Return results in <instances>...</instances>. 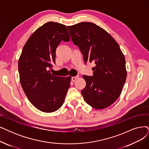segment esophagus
Masks as SVG:
<instances>
[{
	"instance_id": "obj_1",
	"label": "esophagus",
	"mask_w": 149,
	"mask_h": 149,
	"mask_svg": "<svg viewBox=\"0 0 149 149\" xmlns=\"http://www.w3.org/2000/svg\"><path fill=\"white\" fill-rule=\"evenodd\" d=\"M79 78V76H74V77H72V78H71V80H72V81H73V82H74L75 81H76L77 79H78V78Z\"/></svg>"
}]
</instances>
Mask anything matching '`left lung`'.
<instances>
[{"mask_svg": "<svg viewBox=\"0 0 149 149\" xmlns=\"http://www.w3.org/2000/svg\"><path fill=\"white\" fill-rule=\"evenodd\" d=\"M71 40L79 47L85 63L94 62L92 76L83 75L86 86L81 91L86 102L104 109L119 97L127 78L125 58L119 45L105 30L92 22L68 26Z\"/></svg>", "mask_w": 149, "mask_h": 149, "instance_id": "left-lung-1", "label": "left lung"}]
</instances>
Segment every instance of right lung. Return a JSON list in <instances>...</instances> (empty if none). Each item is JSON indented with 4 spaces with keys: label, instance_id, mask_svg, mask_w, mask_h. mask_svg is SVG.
I'll list each match as a JSON object with an SVG mask.
<instances>
[{
    "label": "right lung",
    "instance_id": "right-lung-1",
    "mask_svg": "<svg viewBox=\"0 0 149 149\" xmlns=\"http://www.w3.org/2000/svg\"><path fill=\"white\" fill-rule=\"evenodd\" d=\"M69 41L67 27L45 23L35 31L24 46L18 61L19 79L24 92L36 108L52 112L62 106L71 78L52 74L56 50L61 41Z\"/></svg>",
    "mask_w": 149,
    "mask_h": 149
}]
</instances>
